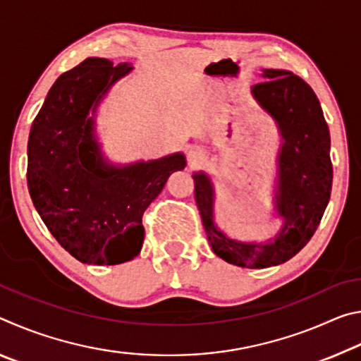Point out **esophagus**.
<instances>
[{
    "label": "esophagus",
    "instance_id": "34e87169",
    "mask_svg": "<svg viewBox=\"0 0 361 361\" xmlns=\"http://www.w3.org/2000/svg\"><path fill=\"white\" fill-rule=\"evenodd\" d=\"M204 151L197 148V146H192L191 149L188 151V162L191 164V166H197V164H200L204 161Z\"/></svg>",
    "mask_w": 361,
    "mask_h": 361
}]
</instances>
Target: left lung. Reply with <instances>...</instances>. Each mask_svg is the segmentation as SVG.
<instances>
[{
    "label": "left lung",
    "instance_id": "1",
    "mask_svg": "<svg viewBox=\"0 0 361 361\" xmlns=\"http://www.w3.org/2000/svg\"><path fill=\"white\" fill-rule=\"evenodd\" d=\"M266 81L255 84L256 103L276 122L277 156L276 215L282 228L266 242L232 239L215 223V186L210 175L195 172L194 195L213 253L248 269L279 266L310 240L331 195L333 166L329 130L320 102L301 78L286 70H262Z\"/></svg>",
    "mask_w": 361,
    "mask_h": 361
}]
</instances>
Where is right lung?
I'll use <instances>...</instances> for the list:
<instances>
[{
  "instance_id": "right-lung-1",
  "label": "right lung",
  "mask_w": 361,
  "mask_h": 361,
  "mask_svg": "<svg viewBox=\"0 0 361 361\" xmlns=\"http://www.w3.org/2000/svg\"><path fill=\"white\" fill-rule=\"evenodd\" d=\"M130 63L89 57L49 90L28 137L27 183L51 234L84 264H121L140 253L143 213L169 176L186 167L183 152L113 164L95 133L102 100Z\"/></svg>"
}]
</instances>
